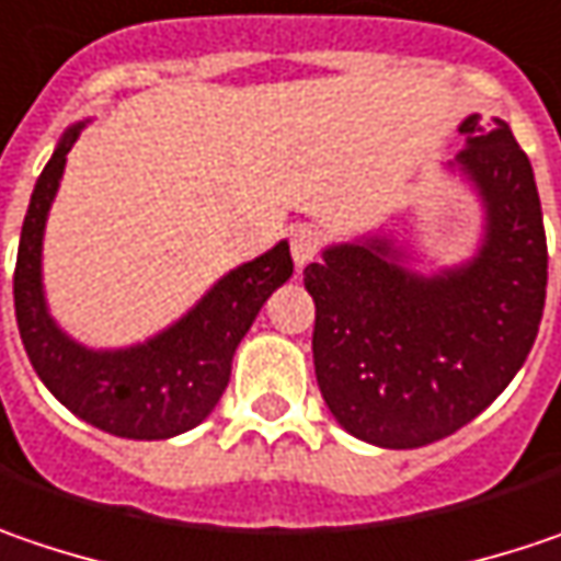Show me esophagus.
<instances>
[{"label":"esophagus","instance_id":"obj_1","mask_svg":"<svg viewBox=\"0 0 561 561\" xmlns=\"http://www.w3.org/2000/svg\"><path fill=\"white\" fill-rule=\"evenodd\" d=\"M288 248H291V260H295V266L301 270V266H308L313 256H317L320 238H317V231H313V228L301 225V228H295V231H291V238H288Z\"/></svg>","mask_w":561,"mask_h":561}]
</instances>
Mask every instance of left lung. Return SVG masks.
<instances>
[{"label": "left lung", "mask_w": 561, "mask_h": 561, "mask_svg": "<svg viewBox=\"0 0 561 561\" xmlns=\"http://www.w3.org/2000/svg\"><path fill=\"white\" fill-rule=\"evenodd\" d=\"M447 174L477 193L482 234L463 263L415 270L397 234L323 248L305 270L313 371L333 419L378 447L442 442L477 419L527 362L546 305V234L537 181L505 119L460 123Z\"/></svg>", "instance_id": "obj_1"}]
</instances>
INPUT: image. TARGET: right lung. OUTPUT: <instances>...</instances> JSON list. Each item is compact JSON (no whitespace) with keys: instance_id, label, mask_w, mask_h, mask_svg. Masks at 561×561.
<instances>
[{"instance_id":"obj_1","label":"right lung","mask_w":561,"mask_h":561,"mask_svg":"<svg viewBox=\"0 0 561 561\" xmlns=\"http://www.w3.org/2000/svg\"><path fill=\"white\" fill-rule=\"evenodd\" d=\"M91 119L62 133L34 183L15 263V317L24 352L53 397L88 425L133 442H161L196 428L221 400L231 358L266 298L291 276L288 241L225 273L154 336L91 348L69 336L44 291V231L66 171V154Z\"/></svg>"}]
</instances>
